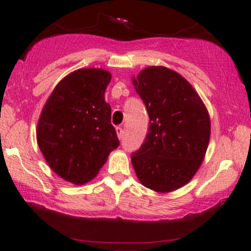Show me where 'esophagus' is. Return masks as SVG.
<instances>
[{
	"label": "esophagus",
	"mask_w": 251,
	"mask_h": 251,
	"mask_svg": "<svg viewBox=\"0 0 251 251\" xmlns=\"http://www.w3.org/2000/svg\"><path fill=\"white\" fill-rule=\"evenodd\" d=\"M116 133H118L119 139H122V137H123V130H122L121 126H116Z\"/></svg>",
	"instance_id": "1"
}]
</instances>
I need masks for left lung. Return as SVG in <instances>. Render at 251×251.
I'll return each instance as SVG.
<instances>
[{
  "instance_id": "obj_1",
  "label": "left lung",
  "mask_w": 251,
  "mask_h": 251,
  "mask_svg": "<svg viewBox=\"0 0 251 251\" xmlns=\"http://www.w3.org/2000/svg\"><path fill=\"white\" fill-rule=\"evenodd\" d=\"M132 83L150 116L144 144L131 155L133 169L150 190H178L203 161L210 138L209 113L193 87L167 67H147Z\"/></svg>"
}]
</instances>
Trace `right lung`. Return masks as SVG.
I'll return each instance as SVG.
<instances>
[{"mask_svg": "<svg viewBox=\"0 0 251 251\" xmlns=\"http://www.w3.org/2000/svg\"><path fill=\"white\" fill-rule=\"evenodd\" d=\"M111 78L100 68L75 71L56 85L41 113L36 129L41 152L70 183L91 180L120 145L104 96Z\"/></svg>", "mask_w": 251, "mask_h": 251, "instance_id": "obj_1", "label": "right lung"}]
</instances>
